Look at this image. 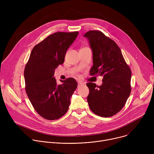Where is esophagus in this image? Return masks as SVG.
Returning <instances> with one entry per match:
<instances>
[{
    "label": "esophagus",
    "instance_id": "34e87169",
    "mask_svg": "<svg viewBox=\"0 0 154 154\" xmlns=\"http://www.w3.org/2000/svg\"><path fill=\"white\" fill-rule=\"evenodd\" d=\"M84 84L83 83H82V82H78V88H79V87H80V86H83Z\"/></svg>",
    "mask_w": 154,
    "mask_h": 154
}]
</instances>
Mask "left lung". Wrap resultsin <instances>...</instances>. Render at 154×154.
<instances>
[{"mask_svg":"<svg viewBox=\"0 0 154 154\" xmlns=\"http://www.w3.org/2000/svg\"><path fill=\"white\" fill-rule=\"evenodd\" d=\"M93 51L91 75H102V85L87 83L90 90L87 100L91 110L97 116L108 118L118 113L129 97L131 72L121 49L111 38L99 30L87 32Z\"/></svg>","mask_w":154,"mask_h":154,"instance_id":"1","label":"left lung"}]
</instances>
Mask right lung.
I'll return each mask as SVG.
<instances>
[{"instance_id": "right-lung-1", "label": "right lung", "mask_w": 154, "mask_h": 154, "mask_svg": "<svg viewBox=\"0 0 154 154\" xmlns=\"http://www.w3.org/2000/svg\"><path fill=\"white\" fill-rule=\"evenodd\" d=\"M78 34V32H60L50 35L33 48L26 65L27 96L36 112L46 119H58L66 114L77 87L73 78L58 85L54 75L55 69L64 63L67 49Z\"/></svg>"}]
</instances>
